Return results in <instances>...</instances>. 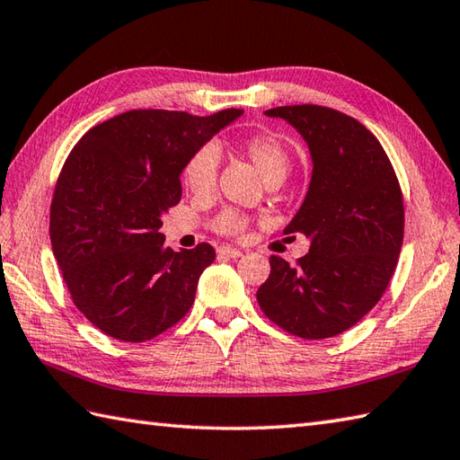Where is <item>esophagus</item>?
<instances>
[{
    "mask_svg": "<svg viewBox=\"0 0 460 460\" xmlns=\"http://www.w3.org/2000/svg\"><path fill=\"white\" fill-rule=\"evenodd\" d=\"M217 252H219V255L231 257V259H239V257H243V251H241V249H235V247H231V245H221V247L217 249Z\"/></svg>",
    "mask_w": 460,
    "mask_h": 460,
    "instance_id": "1",
    "label": "esophagus"
}]
</instances>
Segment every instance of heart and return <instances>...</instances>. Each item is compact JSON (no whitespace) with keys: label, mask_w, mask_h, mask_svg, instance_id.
<instances>
[{"label":"heart","mask_w":460,"mask_h":460,"mask_svg":"<svg viewBox=\"0 0 460 460\" xmlns=\"http://www.w3.org/2000/svg\"><path fill=\"white\" fill-rule=\"evenodd\" d=\"M237 150L255 165L262 180L282 181L290 170V150L277 134L255 132L249 134L237 144ZM219 170V155L213 146H201L190 154L181 168V181L195 195H205L215 188ZM251 219L237 209H223L213 219V229L221 235L239 237L249 229Z\"/></svg>","instance_id":"b5f03b06"}]
</instances>
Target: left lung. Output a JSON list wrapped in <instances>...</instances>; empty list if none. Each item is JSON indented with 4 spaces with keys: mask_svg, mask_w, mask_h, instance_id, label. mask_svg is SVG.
<instances>
[{
    "mask_svg": "<svg viewBox=\"0 0 460 460\" xmlns=\"http://www.w3.org/2000/svg\"><path fill=\"white\" fill-rule=\"evenodd\" d=\"M312 154L306 199L285 235L302 233L310 251L295 267L270 255L257 300L272 324L302 340L338 336L387 290L403 245L402 185L384 146L364 124L320 104L277 106Z\"/></svg>",
    "mask_w": 460,
    "mask_h": 460,
    "instance_id": "8db88e82",
    "label": "left lung"
}]
</instances>
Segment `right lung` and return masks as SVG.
I'll return each mask as SVG.
<instances>
[{
  "label": "right lung",
  "mask_w": 460,
  "mask_h": 460,
  "mask_svg": "<svg viewBox=\"0 0 460 460\" xmlns=\"http://www.w3.org/2000/svg\"><path fill=\"white\" fill-rule=\"evenodd\" d=\"M241 112L128 111L93 126L66 155L49 235L71 300L102 334L140 344L190 312L215 251L164 249L160 217L181 199L190 154Z\"/></svg>",
  "instance_id": "add662e5"
}]
</instances>
